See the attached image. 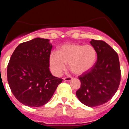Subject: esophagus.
<instances>
[{
	"mask_svg": "<svg viewBox=\"0 0 129 129\" xmlns=\"http://www.w3.org/2000/svg\"><path fill=\"white\" fill-rule=\"evenodd\" d=\"M72 79H73V78L72 77H67L64 78V80L65 81H70Z\"/></svg>",
	"mask_w": 129,
	"mask_h": 129,
	"instance_id": "esophagus-1",
	"label": "esophagus"
}]
</instances>
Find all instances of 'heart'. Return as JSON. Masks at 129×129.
I'll list each match as a JSON object with an SVG mask.
<instances>
[{
    "label": "heart",
    "instance_id": "b5f03b06",
    "mask_svg": "<svg viewBox=\"0 0 129 129\" xmlns=\"http://www.w3.org/2000/svg\"><path fill=\"white\" fill-rule=\"evenodd\" d=\"M97 52L94 46L78 44H68L61 46L57 52L50 55V65L55 74L59 76L65 70L66 64L75 74H82L95 64Z\"/></svg>",
    "mask_w": 129,
    "mask_h": 129
}]
</instances>
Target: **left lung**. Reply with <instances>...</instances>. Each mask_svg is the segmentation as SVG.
Returning a JSON list of instances; mask_svg holds the SVG:
<instances>
[{
    "label": "left lung",
    "mask_w": 129,
    "mask_h": 129,
    "mask_svg": "<svg viewBox=\"0 0 129 129\" xmlns=\"http://www.w3.org/2000/svg\"><path fill=\"white\" fill-rule=\"evenodd\" d=\"M98 59L89 71L79 76L81 87L76 96L83 104L89 107L107 103L119 87L121 71L119 57L116 52L103 41L92 39Z\"/></svg>",
    "instance_id": "obj_1"
}]
</instances>
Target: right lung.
I'll return each instance as SVG.
<instances>
[{
    "label": "right lung",
    "mask_w": 129,
    "mask_h": 129,
    "mask_svg": "<svg viewBox=\"0 0 129 129\" xmlns=\"http://www.w3.org/2000/svg\"><path fill=\"white\" fill-rule=\"evenodd\" d=\"M52 48L50 40L37 37L19 44L11 55L8 81L16 99L24 105H45L62 82L49 69Z\"/></svg>",
    "instance_id": "obj_1"
}]
</instances>
